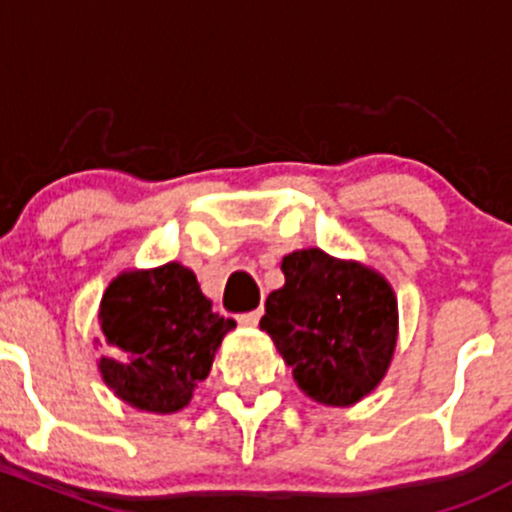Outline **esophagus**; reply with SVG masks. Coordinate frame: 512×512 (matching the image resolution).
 <instances>
[{
    "label": "esophagus",
    "instance_id": "obj_1",
    "mask_svg": "<svg viewBox=\"0 0 512 512\" xmlns=\"http://www.w3.org/2000/svg\"><path fill=\"white\" fill-rule=\"evenodd\" d=\"M236 320H239V325H246V328H254V325H258V320H261V310H251V313H241Z\"/></svg>",
    "mask_w": 512,
    "mask_h": 512
}]
</instances>
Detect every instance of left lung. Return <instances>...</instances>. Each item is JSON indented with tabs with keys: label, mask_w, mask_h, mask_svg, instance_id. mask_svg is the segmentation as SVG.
<instances>
[{
	"label": "left lung",
	"mask_w": 512,
	"mask_h": 512,
	"mask_svg": "<svg viewBox=\"0 0 512 512\" xmlns=\"http://www.w3.org/2000/svg\"><path fill=\"white\" fill-rule=\"evenodd\" d=\"M286 286L266 298L261 330L310 399L345 407L370 394L397 345V298L379 273L320 249L288 254Z\"/></svg>",
	"instance_id": "left-lung-1"
}]
</instances>
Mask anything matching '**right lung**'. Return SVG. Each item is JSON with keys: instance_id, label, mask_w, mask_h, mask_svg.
I'll return each mask as SVG.
<instances>
[{"instance_id": "right-lung-1", "label": "right lung", "mask_w": 512, "mask_h": 512, "mask_svg": "<svg viewBox=\"0 0 512 512\" xmlns=\"http://www.w3.org/2000/svg\"><path fill=\"white\" fill-rule=\"evenodd\" d=\"M98 328L110 352L100 360L108 387L142 412L172 414L207 379L236 323L212 313L197 276L172 261L115 278L100 300Z\"/></svg>"}]
</instances>
